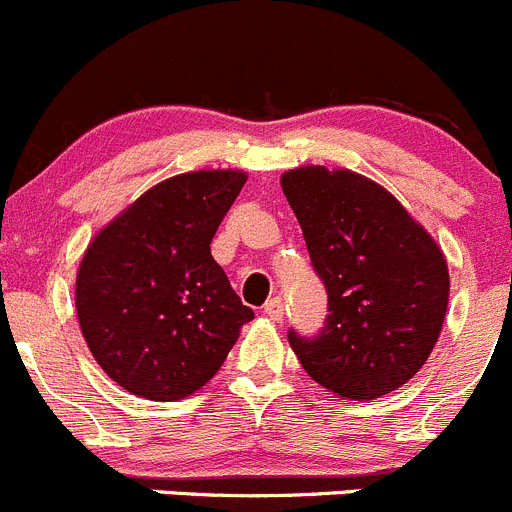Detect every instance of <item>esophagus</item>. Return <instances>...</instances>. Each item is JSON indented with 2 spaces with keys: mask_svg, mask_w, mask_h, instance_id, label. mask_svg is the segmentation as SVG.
<instances>
[{
  "mask_svg": "<svg viewBox=\"0 0 512 512\" xmlns=\"http://www.w3.org/2000/svg\"><path fill=\"white\" fill-rule=\"evenodd\" d=\"M263 313H266L271 321H283V313H286V306H283L281 298H271V301H266V306H263Z\"/></svg>",
  "mask_w": 512,
  "mask_h": 512,
  "instance_id": "1",
  "label": "esophagus"
}]
</instances>
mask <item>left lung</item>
Wrapping results in <instances>:
<instances>
[{"label": "left lung", "mask_w": 512, "mask_h": 512, "mask_svg": "<svg viewBox=\"0 0 512 512\" xmlns=\"http://www.w3.org/2000/svg\"><path fill=\"white\" fill-rule=\"evenodd\" d=\"M281 189L328 291L326 326L288 343L308 376L348 401H373L428 361L448 308V263L433 236L376 181L298 166Z\"/></svg>", "instance_id": "left-lung-1"}]
</instances>
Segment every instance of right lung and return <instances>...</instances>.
<instances>
[{
  "label": "right lung",
  "instance_id": "1",
  "mask_svg": "<svg viewBox=\"0 0 512 512\" xmlns=\"http://www.w3.org/2000/svg\"><path fill=\"white\" fill-rule=\"evenodd\" d=\"M234 169L171 176L106 224L79 263L77 316L101 371L149 401L209 383L254 311L211 239L244 189Z\"/></svg>",
  "mask_w": 512,
  "mask_h": 512
}]
</instances>
